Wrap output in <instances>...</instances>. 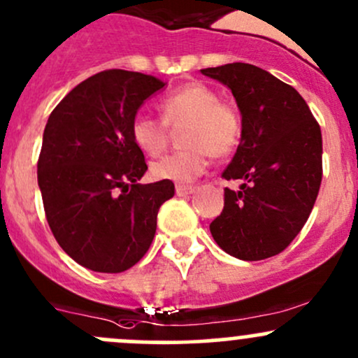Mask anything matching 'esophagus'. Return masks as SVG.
Returning a JSON list of instances; mask_svg holds the SVG:
<instances>
[{
  "label": "esophagus",
  "mask_w": 358,
  "mask_h": 358,
  "mask_svg": "<svg viewBox=\"0 0 358 358\" xmlns=\"http://www.w3.org/2000/svg\"><path fill=\"white\" fill-rule=\"evenodd\" d=\"M196 186H191V184H176V193L179 196H187L194 193Z\"/></svg>",
  "instance_id": "esophagus-1"
}]
</instances>
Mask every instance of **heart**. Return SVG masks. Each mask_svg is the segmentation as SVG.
<instances>
[{
  "label": "heart",
  "mask_w": 358,
  "mask_h": 358,
  "mask_svg": "<svg viewBox=\"0 0 358 358\" xmlns=\"http://www.w3.org/2000/svg\"><path fill=\"white\" fill-rule=\"evenodd\" d=\"M162 121L148 114H136L131 138L147 155H159L169 143V129H179L184 150L165 155L150 165L153 179L189 182L205 172L210 155L220 160L232 155L244 133L241 110L205 83L179 87L160 101Z\"/></svg>",
  "instance_id": "b5f03b06"
}]
</instances>
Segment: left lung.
I'll use <instances>...</instances> for the list:
<instances>
[{"instance_id": "1", "label": "left lung", "mask_w": 358, "mask_h": 358, "mask_svg": "<svg viewBox=\"0 0 358 358\" xmlns=\"http://www.w3.org/2000/svg\"><path fill=\"white\" fill-rule=\"evenodd\" d=\"M232 90L244 133L224 178L222 213L210 224L215 242L230 256L259 261L290 245L309 218L322 179L319 122L294 87L255 64L201 70Z\"/></svg>"}]
</instances>
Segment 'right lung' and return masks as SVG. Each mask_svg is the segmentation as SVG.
<instances>
[{"instance_id": "add662e5", "label": "right lung", "mask_w": 358, "mask_h": 358, "mask_svg": "<svg viewBox=\"0 0 358 358\" xmlns=\"http://www.w3.org/2000/svg\"><path fill=\"white\" fill-rule=\"evenodd\" d=\"M164 85L145 73L101 71L48 119L37 162L45 218L63 251L92 271L134 266L174 196L172 180L138 184L148 165L131 138L138 107Z\"/></svg>"}]
</instances>
